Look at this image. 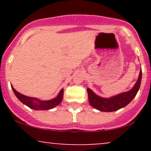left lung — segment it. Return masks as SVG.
<instances>
[{"label":"left lung","instance_id":"8db88e82","mask_svg":"<svg viewBox=\"0 0 151 151\" xmlns=\"http://www.w3.org/2000/svg\"><path fill=\"white\" fill-rule=\"evenodd\" d=\"M142 79V71L140 70L138 80L129 91L119 93L109 98L98 96L89 88H87L88 97L90 105L100 111L112 112L124 108L133 99L139 90Z\"/></svg>","mask_w":151,"mask_h":151}]
</instances>
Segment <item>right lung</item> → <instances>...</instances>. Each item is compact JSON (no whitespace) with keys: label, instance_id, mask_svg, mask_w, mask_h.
Segmentation results:
<instances>
[{"label":"right lung","instance_id":"obj_1","mask_svg":"<svg viewBox=\"0 0 151 151\" xmlns=\"http://www.w3.org/2000/svg\"><path fill=\"white\" fill-rule=\"evenodd\" d=\"M11 88L12 89H13L15 95L16 96V97L18 98L23 104L28 106L29 108L34 109V110H50V109L55 108V106H57L60 104L62 101V99H63V89L60 90L58 95L55 98H54L51 100L43 101V100L38 99L37 98L30 97V96H27L22 94V93L17 91L12 85Z\"/></svg>","mask_w":151,"mask_h":151}]
</instances>
